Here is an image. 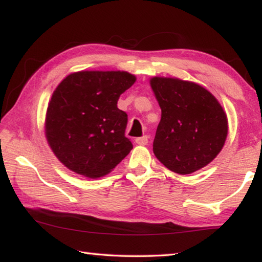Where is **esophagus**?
<instances>
[{
	"instance_id": "1",
	"label": "esophagus",
	"mask_w": 262,
	"mask_h": 262,
	"mask_svg": "<svg viewBox=\"0 0 262 262\" xmlns=\"http://www.w3.org/2000/svg\"><path fill=\"white\" fill-rule=\"evenodd\" d=\"M135 142L139 145H147L149 143V136L144 135V136H142V137H137V139L135 140Z\"/></svg>"
}]
</instances>
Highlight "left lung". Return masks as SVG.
<instances>
[{"mask_svg": "<svg viewBox=\"0 0 262 262\" xmlns=\"http://www.w3.org/2000/svg\"><path fill=\"white\" fill-rule=\"evenodd\" d=\"M162 110L154 154L168 170L190 174L214 161L228 136L227 113L209 91L176 77L150 78Z\"/></svg>", "mask_w": 262, "mask_h": 262, "instance_id": "obj_1", "label": "left lung"}]
</instances>
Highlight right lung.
I'll return each instance as SVG.
<instances>
[{
    "label": "right lung",
    "instance_id": "1",
    "mask_svg": "<svg viewBox=\"0 0 262 262\" xmlns=\"http://www.w3.org/2000/svg\"><path fill=\"white\" fill-rule=\"evenodd\" d=\"M127 72L82 70L61 81L47 106L45 136L70 171L96 179L108 174L133 149L126 112L118 99L135 83Z\"/></svg>",
    "mask_w": 262,
    "mask_h": 262
}]
</instances>
